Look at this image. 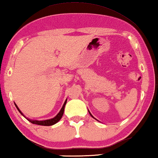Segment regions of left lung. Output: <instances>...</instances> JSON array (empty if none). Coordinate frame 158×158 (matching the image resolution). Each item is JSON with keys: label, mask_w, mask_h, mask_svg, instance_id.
I'll return each mask as SVG.
<instances>
[{"label": "left lung", "mask_w": 158, "mask_h": 158, "mask_svg": "<svg viewBox=\"0 0 158 158\" xmlns=\"http://www.w3.org/2000/svg\"><path fill=\"white\" fill-rule=\"evenodd\" d=\"M89 114H90V115H91V116H92V117H93V118H94V119H95V118H94V117H93V116H92V114H91V113H90V112H89ZM96 119V120H97V119ZM97 121H98V120H97Z\"/></svg>", "instance_id": "1"}]
</instances>
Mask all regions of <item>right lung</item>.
<instances>
[{
	"instance_id": "1",
	"label": "right lung",
	"mask_w": 158,
	"mask_h": 158,
	"mask_svg": "<svg viewBox=\"0 0 158 158\" xmlns=\"http://www.w3.org/2000/svg\"><path fill=\"white\" fill-rule=\"evenodd\" d=\"M66 101H67V99H66L65 102H64V103L63 104V106H62L61 110L59 111V112L58 113V114L54 117V118L49 119H45V120H35V119H31L28 118V117H26L25 115H24L23 113L21 112V111L19 110V108L18 107V106L16 105V104H15V102H14V104H15V107H16L17 110H19V112L21 113V114L23 115V116L25 117L26 119H27L30 122V123H31L33 124H39V125L51 126V125H53V124H55L56 123H57L58 122H59L60 119H61V117H62V116H63V114H64V107H65V105H66Z\"/></svg>"
}]
</instances>
